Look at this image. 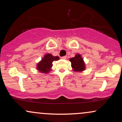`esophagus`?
<instances>
[{
    "instance_id": "34e87169",
    "label": "esophagus",
    "mask_w": 122,
    "mask_h": 122,
    "mask_svg": "<svg viewBox=\"0 0 122 122\" xmlns=\"http://www.w3.org/2000/svg\"><path fill=\"white\" fill-rule=\"evenodd\" d=\"M66 58V56H63V57H61V59H63V60H65Z\"/></svg>"
}]
</instances>
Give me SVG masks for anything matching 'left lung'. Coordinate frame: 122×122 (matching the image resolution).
<instances>
[{
  "instance_id": "left-lung-1",
  "label": "left lung",
  "mask_w": 122,
  "mask_h": 122,
  "mask_svg": "<svg viewBox=\"0 0 122 122\" xmlns=\"http://www.w3.org/2000/svg\"><path fill=\"white\" fill-rule=\"evenodd\" d=\"M69 61L71 62L72 67L75 71H82L85 69V64L80 54H77L75 57L70 58Z\"/></svg>"
}]
</instances>
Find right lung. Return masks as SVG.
I'll list each match as a JSON object with an SVG mask.
<instances>
[{"instance_id":"add662e5","label":"right lung","mask_w":122,"mask_h":122,"mask_svg":"<svg viewBox=\"0 0 122 122\" xmlns=\"http://www.w3.org/2000/svg\"><path fill=\"white\" fill-rule=\"evenodd\" d=\"M58 60L59 57L58 56L54 57L50 54H47L37 64V69L42 73L49 72L51 71L50 68L53 66L52 62L54 61H57Z\"/></svg>"}]
</instances>
